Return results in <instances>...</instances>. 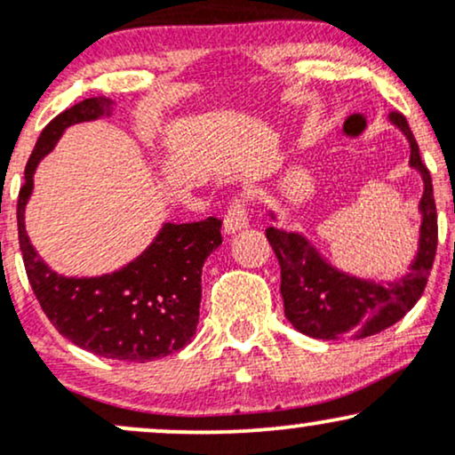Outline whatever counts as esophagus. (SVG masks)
<instances>
[{
	"instance_id": "obj_1",
	"label": "esophagus",
	"mask_w": 455,
	"mask_h": 455,
	"mask_svg": "<svg viewBox=\"0 0 455 455\" xmlns=\"http://www.w3.org/2000/svg\"><path fill=\"white\" fill-rule=\"evenodd\" d=\"M243 227H248V196L237 195L224 213V231L235 233Z\"/></svg>"
}]
</instances>
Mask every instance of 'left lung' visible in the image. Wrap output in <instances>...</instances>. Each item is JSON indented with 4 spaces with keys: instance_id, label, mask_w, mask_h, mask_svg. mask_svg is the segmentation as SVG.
<instances>
[{
    "instance_id": "left-lung-1",
    "label": "left lung",
    "mask_w": 455,
    "mask_h": 455,
    "mask_svg": "<svg viewBox=\"0 0 455 455\" xmlns=\"http://www.w3.org/2000/svg\"><path fill=\"white\" fill-rule=\"evenodd\" d=\"M391 122L409 139L411 166L424 175V196L419 203L424 213L419 252L404 278L387 286L351 278L327 265L301 235L278 231L274 227L265 231L280 263L284 315L306 336L318 340L374 336L398 323L424 295L438 243L435 188L406 117L400 111H394Z\"/></svg>"
}]
</instances>
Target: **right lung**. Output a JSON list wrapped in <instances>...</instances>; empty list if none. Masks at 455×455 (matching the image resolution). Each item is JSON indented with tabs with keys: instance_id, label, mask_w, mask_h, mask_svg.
<instances>
[{
	"instance_id": "add662e5",
	"label": "right lung",
	"mask_w": 455,
	"mask_h": 455,
	"mask_svg": "<svg viewBox=\"0 0 455 455\" xmlns=\"http://www.w3.org/2000/svg\"><path fill=\"white\" fill-rule=\"evenodd\" d=\"M108 108V98H87L44 126L19 190V245L36 299L61 336L100 357L145 363L177 353L195 336L203 263L222 243V220L164 224L137 260L100 278H64L51 271L29 243L23 220L38 162L68 126Z\"/></svg>"
}]
</instances>
